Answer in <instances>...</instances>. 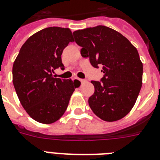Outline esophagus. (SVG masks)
<instances>
[{"label": "esophagus", "mask_w": 160, "mask_h": 160, "mask_svg": "<svg viewBox=\"0 0 160 160\" xmlns=\"http://www.w3.org/2000/svg\"><path fill=\"white\" fill-rule=\"evenodd\" d=\"M77 80H79L80 82H81V83H84V82H85V81H86V80H83V79H77Z\"/></svg>", "instance_id": "1"}]
</instances>
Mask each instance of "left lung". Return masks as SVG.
<instances>
[{"label": "left lung", "mask_w": 160, "mask_h": 160, "mask_svg": "<svg viewBox=\"0 0 160 160\" xmlns=\"http://www.w3.org/2000/svg\"><path fill=\"white\" fill-rule=\"evenodd\" d=\"M80 53L89 58L95 68L102 67L101 81L92 80L94 93L88 105L95 115L107 122L128 115L136 102L142 84L143 66L137 49L119 32L106 26L73 32Z\"/></svg>", "instance_id": "obj_1"}]
</instances>
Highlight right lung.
<instances>
[{
	"mask_svg": "<svg viewBox=\"0 0 160 160\" xmlns=\"http://www.w3.org/2000/svg\"><path fill=\"white\" fill-rule=\"evenodd\" d=\"M74 41L69 28L50 27L27 40L13 65V84L20 102L36 121L52 123L62 116L76 86L71 79L54 78L64 69L61 55Z\"/></svg>",
	"mask_w": 160,
	"mask_h": 160,
	"instance_id": "1",
	"label": "right lung"
}]
</instances>
